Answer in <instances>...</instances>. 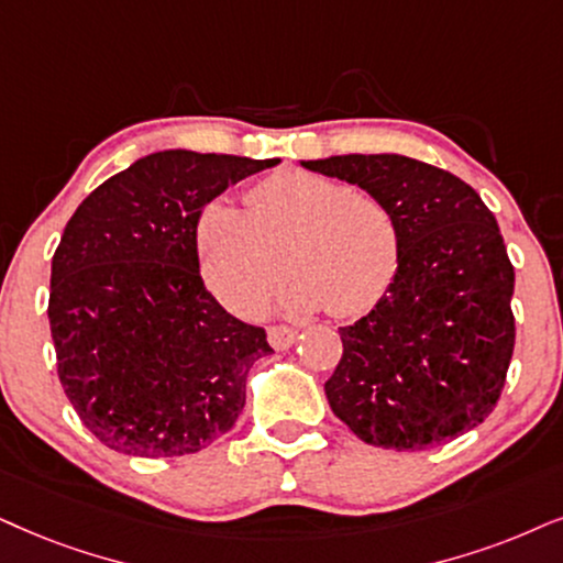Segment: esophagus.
Segmentation results:
<instances>
[{
  "label": "esophagus",
  "mask_w": 563,
  "mask_h": 563,
  "mask_svg": "<svg viewBox=\"0 0 563 563\" xmlns=\"http://www.w3.org/2000/svg\"><path fill=\"white\" fill-rule=\"evenodd\" d=\"M296 338H298V332L294 330V327L275 324V327H269V330H267V340H269V345L275 347V351H288V347L296 343Z\"/></svg>",
  "instance_id": "1"
}]
</instances>
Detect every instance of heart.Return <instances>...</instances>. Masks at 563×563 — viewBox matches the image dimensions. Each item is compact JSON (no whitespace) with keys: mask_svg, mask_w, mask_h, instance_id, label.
Returning a JSON list of instances; mask_svg holds the SVG:
<instances>
[{"mask_svg":"<svg viewBox=\"0 0 563 563\" xmlns=\"http://www.w3.org/2000/svg\"><path fill=\"white\" fill-rule=\"evenodd\" d=\"M400 252V223L384 199L301 168L262 179L246 210L216 199L197 223L205 280L236 311L273 294L290 269L298 283L283 298L288 309L366 314L393 288Z\"/></svg>","mask_w":563,"mask_h":563,"instance_id":"1","label":"heart"}]
</instances>
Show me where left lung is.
Segmentation results:
<instances>
[{
  "label": "left lung",
  "mask_w": 563,
  "mask_h": 563,
  "mask_svg": "<svg viewBox=\"0 0 563 563\" xmlns=\"http://www.w3.org/2000/svg\"><path fill=\"white\" fill-rule=\"evenodd\" d=\"M303 168L389 205L402 252L393 288L351 327L324 382L334 416L366 444L421 452L496 408L515 351V267L471 184L405 155H332Z\"/></svg>",
  "instance_id": "left-lung-1"
}]
</instances>
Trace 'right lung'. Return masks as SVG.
I'll list each match as a JSON object with an SVG mask.
<instances>
[{"label": "right lung", "mask_w": 563, "mask_h": 563, "mask_svg": "<svg viewBox=\"0 0 563 563\" xmlns=\"http://www.w3.org/2000/svg\"><path fill=\"white\" fill-rule=\"evenodd\" d=\"M277 158L163 151L82 199L52 262L48 324L64 395L113 452L181 457L233 429L262 327L231 317L199 275L197 223Z\"/></svg>", "instance_id": "1"}]
</instances>
